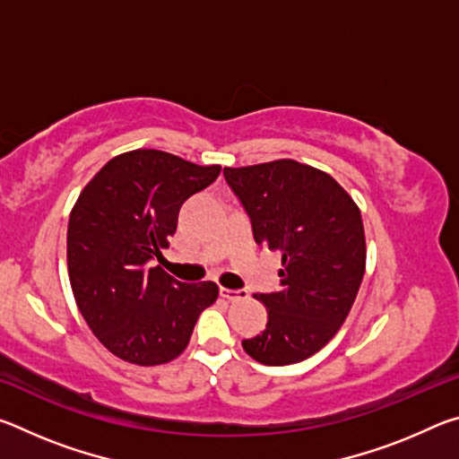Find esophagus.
I'll return each instance as SVG.
<instances>
[{
	"label": "esophagus",
	"instance_id": "1",
	"mask_svg": "<svg viewBox=\"0 0 459 459\" xmlns=\"http://www.w3.org/2000/svg\"><path fill=\"white\" fill-rule=\"evenodd\" d=\"M221 295H222L224 299H229V301H240V299H247L248 298L247 290H229V287H222Z\"/></svg>",
	"mask_w": 459,
	"mask_h": 459
}]
</instances>
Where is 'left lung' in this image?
<instances>
[{
	"instance_id": "8db88e82",
	"label": "left lung",
	"mask_w": 459,
	"mask_h": 459,
	"mask_svg": "<svg viewBox=\"0 0 459 459\" xmlns=\"http://www.w3.org/2000/svg\"><path fill=\"white\" fill-rule=\"evenodd\" d=\"M251 219L257 245L281 253V287L255 293L267 328L243 340L267 367L309 359L351 314L367 267V240L356 202L330 174L295 160L224 168Z\"/></svg>"
}]
</instances>
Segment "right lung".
Wrapping results in <instances>:
<instances>
[{
    "label": "right lung",
    "instance_id": "1",
    "mask_svg": "<svg viewBox=\"0 0 459 459\" xmlns=\"http://www.w3.org/2000/svg\"><path fill=\"white\" fill-rule=\"evenodd\" d=\"M221 166H196L160 150L108 160L68 219V277L84 322L117 359L155 367L180 356L198 316L219 298L212 281L182 283L152 261L178 227L184 200Z\"/></svg>",
    "mask_w": 459,
    "mask_h": 459
}]
</instances>
